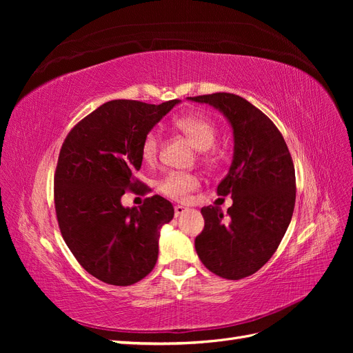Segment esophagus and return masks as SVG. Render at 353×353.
I'll list each match as a JSON object with an SVG mask.
<instances>
[{"instance_id":"esophagus-1","label":"esophagus","mask_w":353,"mask_h":353,"mask_svg":"<svg viewBox=\"0 0 353 353\" xmlns=\"http://www.w3.org/2000/svg\"><path fill=\"white\" fill-rule=\"evenodd\" d=\"M188 209L187 208H184V206H175V216L178 218V216H181V215H184V213L187 212Z\"/></svg>"}]
</instances>
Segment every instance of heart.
I'll return each instance as SVG.
<instances>
[{
    "instance_id": "1",
    "label": "heart",
    "mask_w": 353,
    "mask_h": 353,
    "mask_svg": "<svg viewBox=\"0 0 353 353\" xmlns=\"http://www.w3.org/2000/svg\"><path fill=\"white\" fill-rule=\"evenodd\" d=\"M175 126L181 132H184L191 143L196 145L197 150L206 152L210 147H213L216 141V126L213 125L206 117L201 116H181L175 119ZM160 145V135L157 131H150L145 137L141 144V154L145 162H152L156 159ZM210 160V157H206ZM200 184V181L196 175L178 172V170H170L162 179L157 183V188L162 194L175 199L183 200L185 199L191 191L196 190Z\"/></svg>"
}]
</instances>
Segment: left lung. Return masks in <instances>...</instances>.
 I'll list each match as a JSON object with an SVG mask.
<instances>
[{
    "instance_id": "obj_1",
    "label": "left lung",
    "mask_w": 353,
    "mask_h": 353,
    "mask_svg": "<svg viewBox=\"0 0 353 353\" xmlns=\"http://www.w3.org/2000/svg\"><path fill=\"white\" fill-rule=\"evenodd\" d=\"M187 100L221 112L232 130L234 153L218 194H231L228 221L218 206L201 208L205 228L194 245L209 271L241 280L271 259L293 216L296 176L281 132L268 116L236 94L216 92Z\"/></svg>"
}]
</instances>
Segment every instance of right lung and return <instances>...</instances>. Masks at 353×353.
Returning <instances> with one entry per match:
<instances>
[{
    "label": "right lung",
    "mask_w": 353,
    "mask_h": 353,
    "mask_svg": "<svg viewBox=\"0 0 353 353\" xmlns=\"http://www.w3.org/2000/svg\"><path fill=\"white\" fill-rule=\"evenodd\" d=\"M179 100H112L73 128L61 145L54 203L61 236L82 268L112 285H131L154 268L160 230L174 218L160 196L125 208L141 168L144 137Z\"/></svg>",
    "instance_id": "right-lung-1"
}]
</instances>
